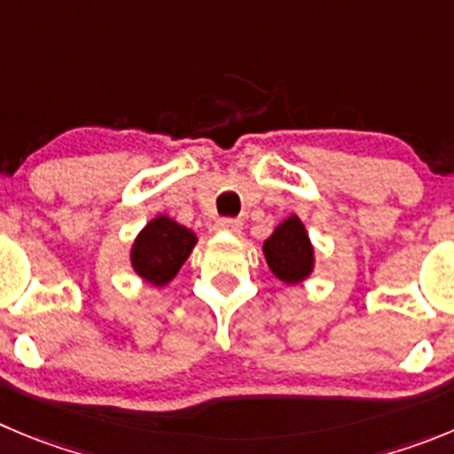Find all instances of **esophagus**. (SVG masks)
I'll return each instance as SVG.
<instances>
[{
    "mask_svg": "<svg viewBox=\"0 0 454 454\" xmlns=\"http://www.w3.org/2000/svg\"><path fill=\"white\" fill-rule=\"evenodd\" d=\"M241 226H244V223H241L239 219H217V223H215V231L232 232V235H237V232H241Z\"/></svg>",
    "mask_w": 454,
    "mask_h": 454,
    "instance_id": "obj_1",
    "label": "esophagus"
}]
</instances>
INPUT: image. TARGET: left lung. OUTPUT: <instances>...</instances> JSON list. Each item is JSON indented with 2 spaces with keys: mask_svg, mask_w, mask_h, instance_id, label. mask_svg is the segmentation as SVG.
Listing matches in <instances>:
<instances>
[{
  "mask_svg": "<svg viewBox=\"0 0 454 454\" xmlns=\"http://www.w3.org/2000/svg\"><path fill=\"white\" fill-rule=\"evenodd\" d=\"M264 257L269 269L285 285H298L313 270V247L307 228L298 215L279 223L273 235L264 241Z\"/></svg>",
  "mask_w": 454,
  "mask_h": 454,
  "instance_id": "8db88e82",
  "label": "left lung"
}]
</instances>
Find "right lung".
Instances as JSON below:
<instances>
[{
  "label": "right lung",
  "mask_w": 454,
  "mask_h": 454,
  "mask_svg": "<svg viewBox=\"0 0 454 454\" xmlns=\"http://www.w3.org/2000/svg\"><path fill=\"white\" fill-rule=\"evenodd\" d=\"M197 244V235L175 219L159 215L152 219L131 247V266L145 282L154 286L168 285L179 273Z\"/></svg>",
  "instance_id": "add662e5"
}]
</instances>
